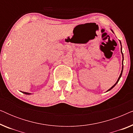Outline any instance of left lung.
Returning <instances> with one entry per match:
<instances>
[{
    "label": "left lung",
    "instance_id": "obj_1",
    "mask_svg": "<svg viewBox=\"0 0 133 133\" xmlns=\"http://www.w3.org/2000/svg\"><path fill=\"white\" fill-rule=\"evenodd\" d=\"M112 31V30H111ZM112 32H113V31H112ZM120 43H121V41H120ZM121 53H122V57H123V61H122V71H121V74H120V76H119V78H118V79H117V82H116V83H115V84H114V85H113V86H112V87H111V88H110V89H109V90H108V91H110V90H111V89L112 88H114V87H115V85H116V84H117V83H118V82H119V79H121V76H122V72H123V53H122V45H121Z\"/></svg>",
    "mask_w": 133,
    "mask_h": 133
}]
</instances>
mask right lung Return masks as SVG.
<instances>
[{
  "label": "right lung",
  "mask_w": 133,
  "mask_h": 133,
  "mask_svg": "<svg viewBox=\"0 0 133 133\" xmlns=\"http://www.w3.org/2000/svg\"><path fill=\"white\" fill-rule=\"evenodd\" d=\"M22 92H23V94H31V93H29V92H23V91H21Z\"/></svg>",
  "instance_id": "add662e5"
}]
</instances>
